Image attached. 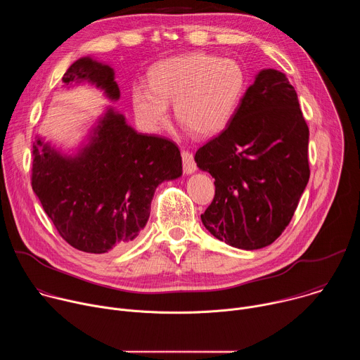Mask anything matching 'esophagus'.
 <instances>
[{"mask_svg": "<svg viewBox=\"0 0 360 360\" xmlns=\"http://www.w3.org/2000/svg\"><path fill=\"white\" fill-rule=\"evenodd\" d=\"M182 162H184V172L191 175L196 171V164L193 161V155L188 150H182Z\"/></svg>", "mask_w": 360, "mask_h": 360, "instance_id": "34e87169", "label": "esophagus"}]
</instances>
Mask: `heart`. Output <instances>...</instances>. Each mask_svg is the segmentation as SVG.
Wrapping results in <instances>:
<instances>
[{
	"label": "heart",
	"mask_w": 360,
	"mask_h": 360,
	"mask_svg": "<svg viewBox=\"0 0 360 360\" xmlns=\"http://www.w3.org/2000/svg\"><path fill=\"white\" fill-rule=\"evenodd\" d=\"M248 85L245 68L235 60L207 53L167 58L149 71V86L132 88V107L141 125L160 131L175 102L178 121L199 136L221 134L232 122Z\"/></svg>",
	"instance_id": "b5f03b06"
}]
</instances>
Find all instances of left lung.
Masks as SVG:
<instances>
[{
  "mask_svg": "<svg viewBox=\"0 0 360 360\" xmlns=\"http://www.w3.org/2000/svg\"><path fill=\"white\" fill-rule=\"evenodd\" d=\"M307 143L295 88L278 70L259 71L232 122L195 153L198 168L215 178L203 226L245 250L276 240L309 181Z\"/></svg>",
  "mask_w": 360,
  "mask_h": 360,
  "instance_id": "1",
  "label": "left lung"
}]
</instances>
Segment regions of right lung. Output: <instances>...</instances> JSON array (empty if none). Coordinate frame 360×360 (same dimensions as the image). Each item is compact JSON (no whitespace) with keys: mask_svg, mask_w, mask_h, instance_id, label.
Listing matches in <instances>:
<instances>
[{"mask_svg":"<svg viewBox=\"0 0 360 360\" xmlns=\"http://www.w3.org/2000/svg\"><path fill=\"white\" fill-rule=\"evenodd\" d=\"M63 84L92 85L112 102L121 96L114 68L92 57L77 60ZM181 176L178 146L136 132L112 105L74 153L38 135L32 145V191L60 235L86 253L129 246L148 222L155 189Z\"/></svg>","mask_w":360,"mask_h":360,"instance_id":"right-lung-1","label":"right lung"}]
</instances>
